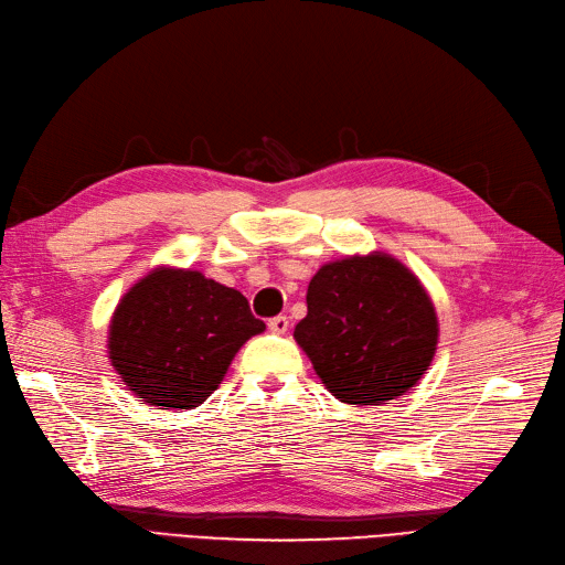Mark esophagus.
Segmentation results:
<instances>
[{"mask_svg":"<svg viewBox=\"0 0 565 565\" xmlns=\"http://www.w3.org/2000/svg\"><path fill=\"white\" fill-rule=\"evenodd\" d=\"M267 326H269V331H271V333H279V335H281V333H286V331H288V317H284V315H279V317H271Z\"/></svg>","mask_w":565,"mask_h":565,"instance_id":"1","label":"esophagus"}]
</instances>
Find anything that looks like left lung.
<instances>
[{
    "label": "left lung",
    "instance_id": "obj_1",
    "mask_svg": "<svg viewBox=\"0 0 565 565\" xmlns=\"http://www.w3.org/2000/svg\"><path fill=\"white\" fill-rule=\"evenodd\" d=\"M294 338L344 404L380 406L425 375L439 321L423 284L387 253L323 265Z\"/></svg>",
    "mask_w": 565,
    "mask_h": 565
}]
</instances>
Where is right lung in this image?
Returning <instances> with one entry per match:
<instances>
[{"mask_svg": "<svg viewBox=\"0 0 565 565\" xmlns=\"http://www.w3.org/2000/svg\"><path fill=\"white\" fill-rule=\"evenodd\" d=\"M265 331L239 290L196 269L157 267L121 298L107 350L150 406L190 411L217 390L242 344Z\"/></svg>", "mask_w": 565, "mask_h": 565, "instance_id": "obj_1", "label": "right lung"}]
</instances>
